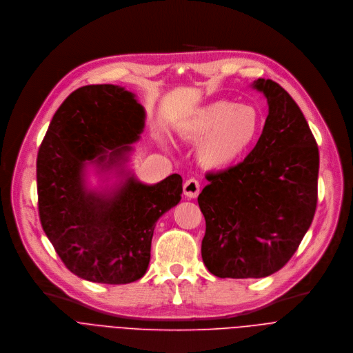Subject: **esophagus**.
I'll use <instances>...</instances> for the list:
<instances>
[{"instance_id": "1", "label": "esophagus", "mask_w": 353, "mask_h": 353, "mask_svg": "<svg viewBox=\"0 0 353 353\" xmlns=\"http://www.w3.org/2000/svg\"><path fill=\"white\" fill-rule=\"evenodd\" d=\"M199 192H200V183H199L197 179L190 178V179H188V181L183 183V194H185L186 197L194 199V197H197Z\"/></svg>"}]
</instances>
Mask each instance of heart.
I'll list each match as a JSON object with an SVG mask.
<instances>
[{
    "mask_svg": "<svg viewBox=\"0 0 353 353\" xmlns=\"http://www.w3.org/2000/svg\"><path fill=\"white\" fill-rule=\"evenodd\" d=\"M263 117L252 104L227 100L200 107L182 123V133L199 143V160L210 168H225L239 161L256 145Z\"/></svg>",
    "mask_w": 353,
    "mask_h": 353,
    "instance_id": "heart-1",
    "label": "heart"
}]
</instances>
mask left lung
<instances>
[{
	"label": "left lung",
	"mask_w": 353,
	"mask_h": 353,
	"mask_svg": "<svg viewBox=\"0 0 353 353\" xmlns=\"http://www.w3.org/2000/svg\"><path fill=\"white\" fill-rule=\"evenodd\" d=\"M268 115L239 164L207 174L197 197L205 220L201 259L220 278H263L299 248L317 205L319 148L307 121L278 83L257 79Z\"/></svg>",
	"instance_id": "8db88e82"
}]
</instances>
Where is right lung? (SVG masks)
<instances>
[{
    "label": "right lung",
    "mask_w": 353,
    "mask_h": 353,
    "mask_svg": "<svg viewBox=\"0 0 353 353\" xmlns=\"http://www.w3.org/2000/svg\"><path fill=\"white\" fill-rule=\"evenodd\" d=\"M145 108L115 85L70 93L54 114L37 154L41 227L75 275L100 284H129L146 274L157 220L182 194L178 174L146 185L123 168L145 128ZM114 169L110 190H89L85 168Z\"/></svg>",
    "instance_id": "add662e5"
}]
</instances>
